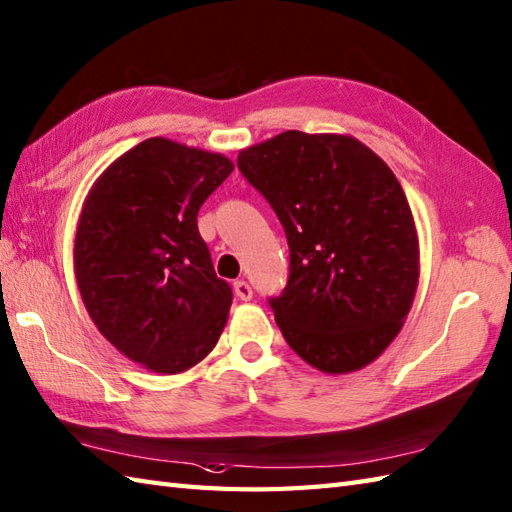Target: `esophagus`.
I'll use <instances>...</instances> for the list:
<instances>
[{"label":"esophagus","mask_w":512,"mask_h":512,"mask_svg":"<svg viewBox=\"0 0 512 512\" xmlns=\"http://www.w3.org/2000/svg\"><path fill=\"white\" fill-rule=\"evenodd\" d=\"M233 290H235V296L240 301H251L253 299V288L246 281H235Z\"/></svg>","instance_id":"esophagus-1"}]
</instances>
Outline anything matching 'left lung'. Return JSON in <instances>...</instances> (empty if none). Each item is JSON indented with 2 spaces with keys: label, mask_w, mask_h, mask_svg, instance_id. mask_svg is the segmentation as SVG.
<instances>
[{
  "label": "left lung",
  "mask_w": 512,
  "mask_h": 512,
  "mask_svg": "<svg viewBox=\"0 0 512 512\" xmlns=\"http://www.w3.org/2000/svg\"><path fill=\"white\" fill-rule=\"evenodd\" d=\"M237 168L288 237V285L270 299L285 342L329 375L377 360L419 285L417 227L397 176L351 135L301 130L240 150Z\"/></svg>",
  "instance_id": "1"
}]
</instances>
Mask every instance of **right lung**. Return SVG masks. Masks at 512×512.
I'll return each mask as SVG.
<instances>
[{"label":"right lung","instance_id":"add662e5","mask_svg":"<svg viewBox=\"0 0 512 512\" xmlns=\"http://www.w3.org/2000/svg\"><path fill=\"white\" fill-rule=\"evenodd\" d=\"M233 161L150 137L117 157L82 205L74 272L100 334L152 373L205 360L227 325L231 285L216 277L198 209Z\"/></svg>","mask_w":512,"mask_h":512}]
</instances>
